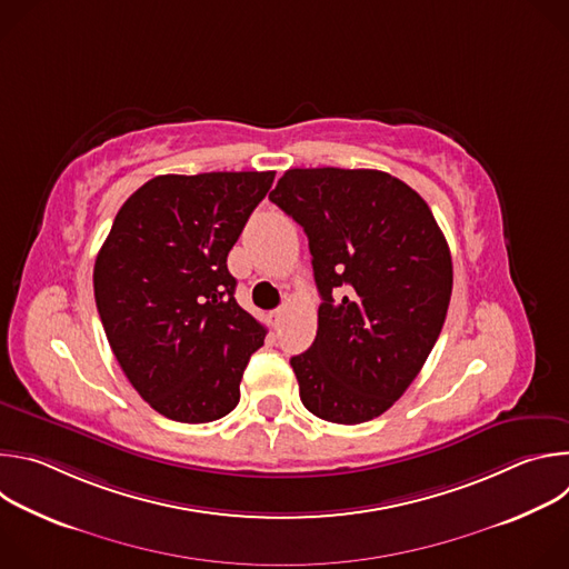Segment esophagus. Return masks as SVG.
<instances>
[{"instance_id": "obj_1", "label": "esophagus", "mask_w": 569, "mask_h": 569, "mask_svg": "<svg viewBox=\"0 0 569 569\" xmlns=\"http://www.w3.org/2000/svg\"><path fill=\"white\" fill-rule=\"evenodd\" d=\"M283 315H286V308H277V310H272V312H270V323H272L274 329H279V327H281Z\"/></svg>"}]
</instances>
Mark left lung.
I'll return each mask as SVG.
<instances>
[{"label": "left lung", "mask_w": 569, "mask_h": 569, "mask_svg": "<svg viewBox=\"0 0 569 569\" xmlns=\"http://www.w3.org/2000/svg\"><path fill=\"white\" fill-rule=\"evenodd\" d=\"M270 200L303 227L321 295L315 342L290 358L301 402L331 423L371 421L412 385L441 333L452 292L446 236L426 200L382 171L290 169Z\"/></svg>", "instance_id": "obj_1"}]
</instances>
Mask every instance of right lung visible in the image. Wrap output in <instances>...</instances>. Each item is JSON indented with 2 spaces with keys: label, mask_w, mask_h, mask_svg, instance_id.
<instances>
[{
  "label": "right lung",
  "mask_w": 569,
  "mask_h": 569,
  "mask_svg": "<svg viewBox=\"0 0 569 569\" xmlns=\"http://www.w3.org/2000/svg\"><path fill=\"white\" fill-rule=\"evenodd\" d=\"M274 171L157 176L119 209L94 299L130 385L154 412L209 423L240 400L266 329L236 299L227 254Z\"/></svg>",
  "instance_id": "1"
}]
</instances>
